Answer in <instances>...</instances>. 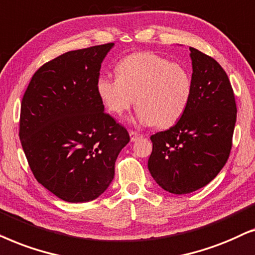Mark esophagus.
<instances>
[{
    "label": "esophagus",
    "mask_w": 255,
    "mask_h": 255,
    "mask_svg": "<svg viewBox=\"0 0 255 255\" xmlns=\"http://www.w3.org/2000/svg\"><path fill=\"white\" fill-rule=\"evenodd\" d=\"M129 136H130V141H131V142H135V141H137L138 138H141L142 135L136 133V131L130 130V131H129Z\"/></svg>",
    "instance_id": "obj_1"
}]
</instances>
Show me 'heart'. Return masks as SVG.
Masks as SVG:
<instances>
[{"mask_svg": "<svg viewBox=\"0 0 255 255\" xmlns=\"http://www.w3.org/2000/svg\"><path fill=\"white\" fill-rule=\"evenodd\" d=\"M117 78L101 76L97 93L106 110L121 117L133 106L140 126L169 128L183 117L192 94V78L181 64L142 51L121 59Z\"/></svg>", "mask_w": 255, "mask_h": 255, "instance_id": "heart-1", "label": "heart"}]
</instances>
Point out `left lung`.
I'll return each mask as SVG.
<instances>
[{
    "mask_svg": "<svg viewBox=\"0 0 255 255\" xmlns=\"http://www.w3.org/2000/svg\"><path fill=\"white\" fill-rule=\"evenodd\" d=\"M192 94L188 108L170 129L151 135L148 169L155 182L175 195L209 184L230 156L237 106L223 67L189 47Z\"/></svg>",
    "mask_w": 255,
    "mask_h": 255,
    "instance_id": "obj_1",
    "label": "left lung"
}]
</instances>
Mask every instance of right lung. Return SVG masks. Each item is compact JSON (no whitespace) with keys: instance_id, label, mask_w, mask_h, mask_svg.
<instances>
[{"instance_id":"add662e5","label":"right lung","mask_w":255,"mask_h":255,"mask_svg":"<svg viewBox=\"0 0 255 255\" xmlns=\"http://www.w3.org/2000/svg\"><path fill=\"white\" fill-rule=\"evenodd\" d=\"M114 43L70 51L32 76L21 105L19 140L37 181L69 203L93 201L114 178L129 134L97 93Z\"/></svg>"}]
</instances>
